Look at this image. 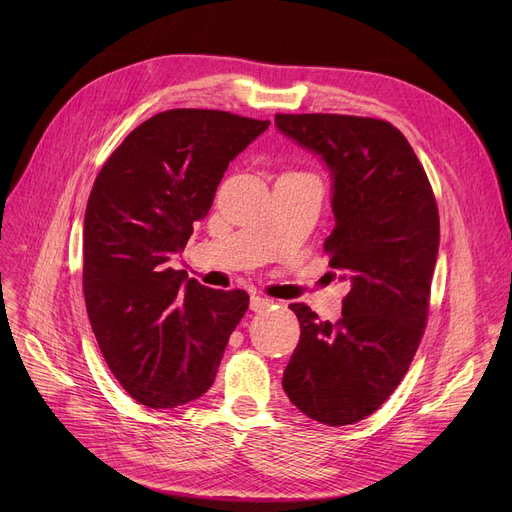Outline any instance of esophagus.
I'll use <instances>...</instances> for the list:
<instances>
[{
  "label": "esophagus",
  "instance_id": "34e87169",
  "mask_svg": "<svg viewBox=\"0 0 512 512\" xmlns=\"http://www.w3.org/2000/svg\"><path fill=\"white\" fill-rule=\"evenodd\" d=\"M274 305L272 299H265V297H259V294H253L251 297V311L255 313H261V311H267Z\"/></svg>",
  "mask_w": 512,
  "mask_h": 512
}]
</instances>
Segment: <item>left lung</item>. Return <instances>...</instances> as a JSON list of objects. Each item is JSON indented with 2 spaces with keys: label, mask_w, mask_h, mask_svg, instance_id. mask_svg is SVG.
Segmentation results:
<instances>
[{
  "label": "left lung",
  "mask_w": 512,
  "mask_h": 512,
  "mask_svg": "<svg viewBox=\"0 0 512 512\" xmlns=\"http://www.w3.org/2000/svg\"><path fill=\"white\" fill-rule=\"evenodd\" d=\"M288 139L332 176L334 230L324 249L351 282L336 324L292 303L301 340L282 386L307 417L351 425L396 390L421 342L440 247L432 184L398 128L340 114H276Z\"/></svg>",
  "instance_id": "1"
}]
</instances>
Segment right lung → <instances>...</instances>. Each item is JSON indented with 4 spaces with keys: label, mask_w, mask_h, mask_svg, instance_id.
Instances as JSON below:
<instances>
[{
    "label": "right lung",
    "mask_w": 512,
    "mask_h": 512,
    "mask_svg": "<svg viewBox=\"0 0 512 512\" xmlns=\"http://www.w3.org/2000/svg\"><path fill=\"white\" fill-rule=\"evenodd\" d=\"M270 120L168 110L107 157L85 211L83 288L101 355L145 407L203 396L249 309L245 290H213L170 267L203 220L230 161Z\"/></svg>",
    "instance_id": "obj_1"
}]
</instances>
